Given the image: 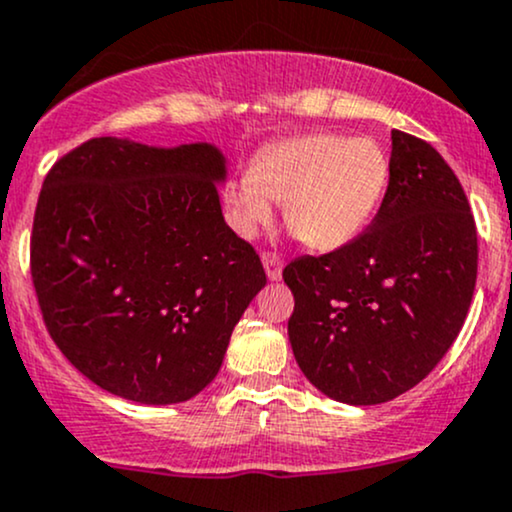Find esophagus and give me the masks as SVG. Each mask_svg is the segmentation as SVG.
Segmentation results:
<instances>
[{
	"mask_svg": "<svg viewBox=\"0 0 512 512\" xmlns=\"http://www.w3.org/2000/svg\"><path fill=\"white\" fill-rule=\"evenodd\" d=\"M261 261H263V266H266L268 280L275 282L282 278V258L278 254H273V251H263Z\"/></svg>",
	"mask_w": 512,
	"mask_h": 512,
	"instance_id": "34e87169",
	"label": "esophagus"
}]
</instances>
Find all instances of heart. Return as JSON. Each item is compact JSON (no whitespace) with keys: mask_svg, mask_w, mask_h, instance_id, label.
I'll return each instance as SVG.
<instances>
[{"mask_svg":"<svg viewBox=\"0 0 512 512\" xmlns=\"http://www.w3.org/2000/svg\"><path fill=\"white\" fill-rule=\"evenodd\" d=\"M388 158L371 138L309 134L273 143L222 191L230 225L254 237L285 203V222L306 246L333 251L374 220L388 186Z\"/></svg>","mask_w":512,"mask_h":512,"instance_id":"obj_1","label":"heart"}]
</instances>
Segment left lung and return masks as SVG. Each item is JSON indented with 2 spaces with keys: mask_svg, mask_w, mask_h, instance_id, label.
Returning a JSON list of instances; mask_svg holds the SVG:
<instances>
[{
  "mask_svg": "<svg viewBox=\"0 0 512 512\" xmlns=\"http://www.w3.org/2000/svg\"><path fill=\"white\" fill-rule=\"evenodd\" d=\"M371 225L282 270L299 369L328 398L378 405L417 386L458 338L477 282V225L460 179L422 138L393 129Z\"/></svg>",
  "mask_w": 512,
  "mask_h": 512,
  "instance_id": "1",
  "label": "left lung"
}]
</instances>
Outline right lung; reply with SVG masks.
I'll use <instances>...</instances> for the list:
<instances>
[{"label":"right lung","mask_w":512,"mask_h":512,"mask_svg":"<svg viewBox=\"0 0 512 512\" xmlns=\"http://www.w3.org/2000/svg\"><path fill=\"white\" fill-rule=\"evenodd\" d=\"M225 158L210 143L90 138L47 172L30 275L47 333L95 386L143 405L191 400L266 285L222 218Z\"/></svg>","instance_id":"obj_1"}]
</instances>
